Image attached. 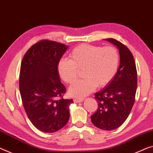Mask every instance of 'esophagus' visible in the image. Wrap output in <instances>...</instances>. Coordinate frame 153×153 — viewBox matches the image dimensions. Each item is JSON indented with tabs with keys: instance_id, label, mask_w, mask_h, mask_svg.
<instances>
[{
	"instance_id": "obj_1",
	"label": "esophagus",
	"mask_w": 153,
	"mask_h": 153,
	"mask_svg": "<svg viewBox=\"0 0 153 153\" xmlns=\"http://www.w3.org/2000/svg\"><path fill=\"white\" fill-rule=\"evenodd\" d=\"M84 100L83 98H74V102L75 103H79V102H82Z\"/></svg>"
}]
</instances>
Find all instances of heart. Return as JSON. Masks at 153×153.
<instances>
[{
  "label": "heart",
  "mask_w": 153,
  "mask_h": 153,
  "mask_svg": "<svg viewBox=\"0 0 153 153\" xmlns=\"http://www.w3.org/2000/svg\"><path fill=\"white\" fill-rule=\"evenodd\" d=\"M69 59L62 58L58 64L59 76L65 83L71 84L82 69L85 78L77 81L69 88L70 95L82 97L97 88L111 82L117 74L120 62L119 51L112 46H96L82 44L75 47Z\"/></svg>",
  "instance_id": "b5f03b06"
}]
</instances>
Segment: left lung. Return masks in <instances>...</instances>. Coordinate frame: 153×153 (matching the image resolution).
I'll return each instance as SVG.
<instances>
[{"label":"left lung","mask_w":153,"mask_h":153,"mask_svg":"<svg viewBox=\"0 0 153 153\" xmlns=\"http://www.w3.org/2000/svg\"><path fill=\"white\" fill-rule=\"evenodd\" d=\"M106 40L113 43L119 50L120 65L111 82L95 93L98 108L91 115V120L99 128L111 131L120 127L131 113L135 102L137 75L131 51L115 39Z\"/></svg>","instance_id":"obj_1"}]
</instances>
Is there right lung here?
Listing matches in <instances>:
<instances>
[{
    "mask_svg": "<svg viewBox=\"0 0 153 153\" xmlns=\"http://www.w3.org/2000/svg\"><path fill=\"white\" fill-rule=\"evenodd\" d=\"M68 46L42 40L29 48L20 66L19 86L22 104L36 128L54 133L67 124L73 100L63 98L58 64Z\"/></svg>",
    "mask_w": 153,
    "mask_h": 153,
    "instance_id": "obj_1",
    "label": "right lung"
}]
</instances>
